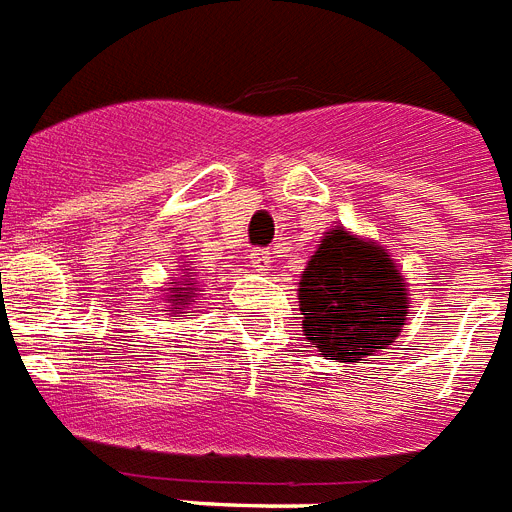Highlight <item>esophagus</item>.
I'll return each instance as SVG.
<instances>
[{"mask_svg":"<svg viewBox=\"0 0 512 512\" xmlns=\"http://www.w3.org/2000/svg\"><path fill=\"white\" fill-rule=\"evenodd\" d=\"M251 261H253V267L259 269V272H267V269L272 267V253H269V251H253Z\"/></svg>","mask_w":512,"mask_h":512,"instance_id":"obj_1","label":"esophagus"}]
</instances>
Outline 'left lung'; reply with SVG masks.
<instances>
[{
    "mask_svg": "<svg viewBox=\"0 0 512 512\" xmlns=\"http://www.w3.org/2000/svg\"><path fill=\"white\" fill-rule=\"evenodd\" d=\"M306 341L322 357L354 365L399 338L410 317V285L370 237L338 227L322 235L298 280Z\"/></svg>",
    "mask_w": 512,
    "mask_h": 512,
    "instance_id": "8db88e82",
    "label": "left lung"
}]
</instances>
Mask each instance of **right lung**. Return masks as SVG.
Returning a JSON list of instances; mask_svg holds the SVG:
<instances>
[{"label":"right lung","mask_w":512,"mask_h":512,"mask_svg":"<svg viewBox=\"0 0 512 512\" xmlns=\"http://www.w3.org/2000/svg\"><path fill=\"white\" fill-rule=\"evenodd\" d=\"M187 267V261H185ZM198 298V277H195V269H182V275L174 282H166V296H163V312L169 317H190L187 306Z\"/></svg>","instance_id":"1"}]
</instances>
